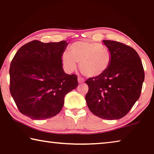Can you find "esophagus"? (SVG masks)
I'll return each mask as SVG.
<instances>
[{"mask_svg":"<svg viewBox=\"0 0 154 154\" xmlns=\"http://www.w3.org/2000/svg\"><path fill=\"white\" fill-rule=\"evenodd\" d=\"M78 82L79 83H83V82H84V78H82L81 77H78Z\"/></svg>","mask_w":154,"mask_h":154,"instance_id":"obj_1","label":"esophagus"}]
</instances>
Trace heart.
I'll use <instances>...</instances> for the list:
<instances>
[{"mask_svg": "<svg viewBox=\"0 0 154 154\" xmlns=\"http://www.w3.org/2000/svg\"><path fill=\"white\" fill-rule=\"evenodd\" d=\"M61 61L68 72L76 70L77 63H79L80 70L84 75L95 77L100 76L109 68L111 53L106 45L99 43L77 41L68 47V52H63Z\"/></svg>", "mask_w": 154, "mask_h": 154, "instance_id": "b5f03b06", "label": "heart"}]
</instances>
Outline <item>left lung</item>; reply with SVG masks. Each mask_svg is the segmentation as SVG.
Instances as JSON below:
<instances>
[{
    "mask_svg": "<svg viewBox=\"0 0 154 154\" xmlns=\"http://www.w3.org/2000/svg\"><path fill=\"white\" fill-rule=\"evenodd\" d=\"M111 53V62L100 76L88 78L86 101L90 111L104 120H118L127 115L141 94L144 71L134 48L118 41L104 40Z\"/></svg>",
    "mask_w": 154,
    "mask_h": 154,
    "instance_id": "1",
    "label": "left lung"
}]
</instances>
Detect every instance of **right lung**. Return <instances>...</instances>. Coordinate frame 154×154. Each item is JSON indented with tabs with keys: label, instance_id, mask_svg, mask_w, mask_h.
<instances>
[{
	"label": "right lung",
	"instance_id": "right-lung-1",
	"mask_svg": "<svg viewBox=\"0 0 154 154\" xmlns=\"http://www.w3.org/2000/svg\"><path fill=\"white\" fill-rule=\"evenodd\" d=\"M68 43L34 40L18 50L10 68V91L19 111L45 120L61 111L64 97L78 86L76 75L64 72L61 57Z\"/></svg>",
	"mask_w": 154,
	"mask_h": 154
}]
</instances>
